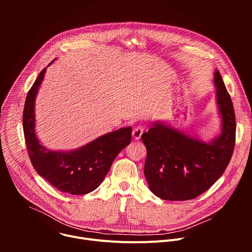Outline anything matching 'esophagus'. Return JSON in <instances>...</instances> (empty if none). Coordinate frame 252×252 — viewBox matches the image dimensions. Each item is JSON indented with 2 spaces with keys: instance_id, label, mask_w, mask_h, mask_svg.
<instances>
[{
  "instance_id": "esophagus-1",
  "label": "esophagus",
  "mask_w": 252,
  "mask_h": 252,
  "mask_svg": "<svg viewBox=\"0 0 252 252\" xmlns=\"http://www.w3.org/2000/svg\"><path fill=\"white\" fill-rule=\"evenodd\" d=\"M142 132H143V127H142V126H136V127H134L133 130H132V136H133V138H134V139H139V138L141 137Z\"/></svg>"
}]
</instances>
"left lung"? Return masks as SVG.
Here are the masks:
<instances>
[{
  "instance_id": "obj_1",
  "label": "left lung",
  "mask_w": 252,
  "mask_h": 252,
  "mask_svg": "<svg viewBox=\"0 0 252 252\" xmlns=\"http://www.w3.org/2000/svg\"><path fill=\"white\" fill-rule=\"evenodd\" d=\"M213 77L220 134L204 140L158 121L141 135L148 152L143 172L151 191L161 199L195 198L218 181L230 161L236 129L233 104L218 69Z\"/></svg>"
}]
</instances>
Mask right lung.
Instances as JSON below:
<instances>
[{"instance_id": "1", "label": "right lung", "mask_w": 252, "mask_h": 252, "mask_svg": "<svg viewBox=\"0 0 252 252\" xmlns=\"http://www.w3.org/2000/svg\"><path fill=\"white\" fill-rule=\"evenodd\" d=\"M47 67L34 81L25 102L23 126L29 157L37 172L57 189L74 195L87 194L100 186L117 156L129 145L131 127L107 132L75 150L47 149L35 132L34 112L35 97Z\"/></svg>"}]
</instances>
